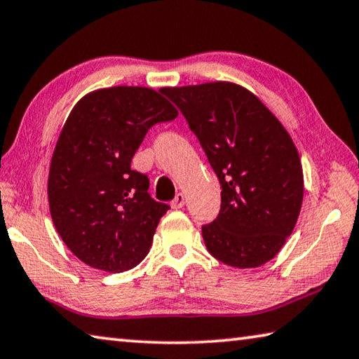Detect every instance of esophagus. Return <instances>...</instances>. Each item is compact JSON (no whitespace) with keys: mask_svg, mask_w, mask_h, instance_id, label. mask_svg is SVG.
Listing matches in <instances>:
<instances>
[{"mask_svg":"<svg viewBox=\"0 0 359 359\" xmlns=\"http://www.w3.org/2000/svg\"><path fill=\"white\" fill-rule=\"evenodd\" d=\"M172 208L173 210H180V208H183L184 206V196L183 194H178V196H176L173 200H172Z\"/></svg>","mask_w":359,"mask_h":359,"instance_id":"esophagus-1","label":"esophagus"}]
</instances>
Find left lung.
Returning a JSON list of instances; mask_svg holds the SVG:
<instances>
[{
	"mask_svg": "<svg viewBox=\"0 0 359 359\" xmlns=\"http://www.w3.org/2000/svg\"><path fill=\"white\" fill-rule=\"evenodd\" d=\"M161 93L178 107L221 184V211L202 225L208 252L235 268L274 259L303 203V168L292 137L240 85L212 81Z\"/></svg>",
	"mask_w": 359,
	"mask_h": 359,
	"instance_id": "8db88e82",
	"label": "left lung"
}]
</instances>
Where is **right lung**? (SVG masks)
<instances>
[{"instance_id": "obj_1", "label": "right lung", "mask_w": 359, "mask_h": 359, "mask_svg": "<svg viewBox=\"0 0 359 359\" xmlns=\"http://www.w3.org/2000/svg\"><path fill=\"white\" fill-rule=\"evenodd\" d=\"M178 116L162 93L113 86L86 94L66 119L48 173V203L61 240L93 268L123 273L148 255L170 206L130 168L147 132Z\"/></svg>"}]
</instances>
